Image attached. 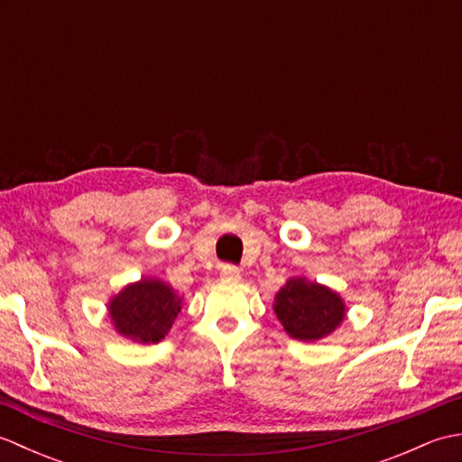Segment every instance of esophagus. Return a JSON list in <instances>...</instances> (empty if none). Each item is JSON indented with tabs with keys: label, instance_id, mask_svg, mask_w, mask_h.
<instances>
[{
	"label": "esophagus",
	"instance_id": "esophagus-1",
	"mask_svg": "<svg viewBox=\"0 0 462 462\" xmlns=\"http://www.w3.org/2000/svg\"><path fill=\"white\" fill-rule=\"evenodd\" d=\"M220 276L226 282H240V270L236 266H232V263H224L220 268Z\"/></svg>",
	"mask_w": 462,
	"mask_h": 462
}]
</instances>
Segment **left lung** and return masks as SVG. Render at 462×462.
Wrapping results in <instances>:
<instances>
[{
  "label": "left lung",
  "instance_id": "1",
  "mask_svg": "<svg viewBox=\"0 0 462 462\" xmlns=\"http://www.w3.org/2000/svg\"><path fill=\"white\" fill-rule=\"evenodd\" d=\"M273 310L283 329L300 341L329 336L346 318V308L336 291L300 278L286 282L278 291Z\"/></svg>",
  "mask_w": 462,
  "mask_h": 462
}]
</instances>
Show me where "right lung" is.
<instances>
[{
  "instance_id": "right-lung-1",
  "label": "right lung",
  "mask_w": 462,
  "mask_h": 462,
  "mask_svg": "<svg viewBox=\"0 0 462 462\" xmlns=\"http://www.w3.org/2000/svg\"><path fill=\"white\" fill-rule=\"evenodd\" d=\"M115 328L125 337L143 343H159L180 311V298L162 282L141 280L125 288L111 306Z\"/></svg>"
}]
</instances>
